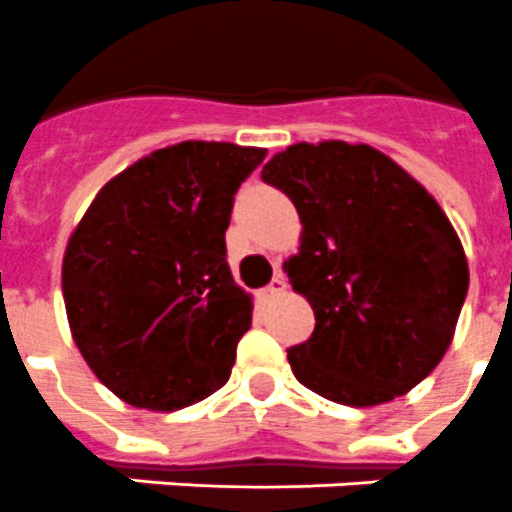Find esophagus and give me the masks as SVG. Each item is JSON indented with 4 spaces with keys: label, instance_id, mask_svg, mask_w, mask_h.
<instances>
[{
    "label": "esophagus",
    "instance_id": "esophagus-1",
    "mask_svg": "<svg viewBox=\"0 0 512 512\" xmlns=\"http://www.w3.org/2000/svg\"><path fill=\"white\" fill-rule=\"evenodd\" d=\"M283 291H286V278L278 273V276L273 278V281H270L268 286L263 289V296H265V299H273V296H281Z\"/></svg>",
    "mask_w": 512,
    "mask_h": 512
}]
</instances>
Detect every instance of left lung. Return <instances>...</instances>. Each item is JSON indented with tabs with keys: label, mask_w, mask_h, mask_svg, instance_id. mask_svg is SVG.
Segmentation results:
<instances>
[{
	"label": "left lung",
	"mask_w": 512,
	"mask_h": 512,
	"mask_svg": "<svg viewBox=\"0 0 512 512\" xmlns=\"http://www.w3.org/2000/svg\"><path fill=\"white\" fill-rule=\"evenodd\" d=\"M294 203L302 236L283 263L315 330L289 349L294 377L343 406L416 388L448 351L468 263L437 200L372 145L296 143L263 166Z\"/></svg>",
	"instance_id": "left-lung-1"
}]
</instances>
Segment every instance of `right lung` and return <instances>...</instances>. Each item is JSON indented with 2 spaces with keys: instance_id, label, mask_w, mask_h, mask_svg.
<instances>
[{
  "instance_id": "add662e5",
  "label": "right lung",
  "mask_w": 512,
  "mask_h": 512,
  "mask_svg": "<svg viewBox=\"0 0 512 512\" xmlns=\"http://www.w3.org/2000/svg\"><path fill=\"white\" fill-rule=\"evenodd\" d=\"M263 148L187 140L101 187L72 231L62 294L77 349L124 403L176 411L226 385L252 296L226 263L236 190Z\"/></svg>"
}]
</instances>
